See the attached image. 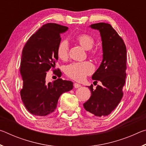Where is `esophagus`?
I'll use <instances>...</instances> for the list:
<instances>
[{
	"label": "esophagus",
	"mask_w": 146,
	"mask_h": 146,
	"mask_svg": "<svg viewBox=\"0 0 146 146\" xmlns=\"http://www.w3.org/2000/svg\"><path fill=\"white\" fill-rule=\"evenodd\" d=\"M73 86H74V88H78L81 86V85L79 84H78V83H74Z\"/></svg>",
	"instance_id": "esophagus-1"
}]
</instances>
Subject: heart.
Wrapping results in <instances>:
<instances>
[{
  "label": "heart",
  "mask_w": 146,
  "mask_h": 146,
  "mask_svg": "<svg viewBox=\"0 0 146 146\" xmlns=\"http://www.w3.org/2000/svg\"><path fill=\"white\" fill-rule=\"evenodd\" d=\"M75 40L85 49L90 50L95 44V39L91 35L80 33L76 35ZM58 57L62 60H67L69 56V44L67 40H62L56 49ZM93 53H96L93 51ZM94 70L93 65L90 62H74L67 66L66 73L69 78L76 81L84 80L86 76L91 75Z\"/></svg>",
  "instance_id": "b5f03b06"
}]
</instances>
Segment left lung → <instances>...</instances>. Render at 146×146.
Wrapping results in <instances>:
<instances>
[{
	"label": "left lung",
	"instance_id": "left-lung-1",
	"mask_svg": "<svg viewBox=\"0 0 146 146\" xmlns=\"http://www.w3.org/2000/svg\"><path fill=\"white\" fill-rule=\"evenodd\" d=\"M99 30L102 38L103 60L92 79L102 82L93 90L88 86L91 97L84 104L90 114L97 117L110 115L118 105L123 97V87L126 76V47L122 38L110 24L100 23L91 25Z\"/></svg>",
	"mask_w": 146,
	"mask_h": 146
}]
</instances>
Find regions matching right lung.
<instances>
[{"label": "right lung", "mask_w": 146, "mask_h": 146, "mask_svg": "<svg viewBox=\"0 0 146 146\" xmlns=\"http://www.w3.org/2000/svg\"><path fill=\"white\" fill-rule=\"evenodd\" d=\"M68 29L56 23L46 24L24 46L20 67L23 86L20 93L26 108L34 115L46 116L53 113L60 96L73 88L72 82L62 78L46 82V72L51 69L60 77V70L55 68L58 58L56 49L60 34Z\"/></svg>", "instance_id": "right-lung-1"}]
</instances>
